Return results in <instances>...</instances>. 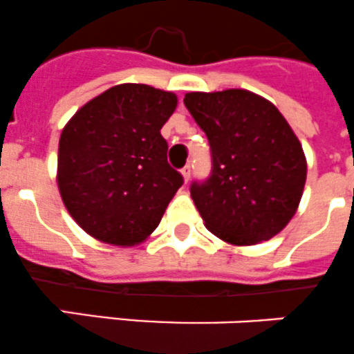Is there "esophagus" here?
<instances>
[{"label": "esophagus", "mask_w": 354, "mask_h": 354, "mask_svg": "<svg viewBox=\"0 0 354 354\" xmlns=\"http://www.w3.org/2000/svg\"><path fill=\"white\" fill-rule=\"evenodd\" d=\"M190 174H192V167H190V166H185L183 169H181V176H183L185 183H187V181H188V178H190Z\"/></svg>", "instance_id": "1"}]
</instances>
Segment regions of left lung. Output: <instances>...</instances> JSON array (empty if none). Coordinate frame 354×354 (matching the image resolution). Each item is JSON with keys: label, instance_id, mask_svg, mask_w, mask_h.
Segmentation results:
<instances>
[{"label": "left lung", "instance_id": "8db88e82", "mask_svg": "<svg viewBox=\"0 0 354 354\" xmlns=\"http://www.w3.org/2000/svg\"><path fill=\"white\" fill-rule=\"evenodd\" d=\"M211 145L212 174L192 198L205 228L230 245L279 235L299 207L306 156L279 109L247 90L185 95Z\"/></svg>", "mask_w": 354, "mask_h": 354}]
</instances>
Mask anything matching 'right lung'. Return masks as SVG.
I'll return each mask as SVG.
<instances>
[{"instance_id": "right-lung-1", "label": "right lung", "mask_w": 354, "mask_h": 354, "mask_svg": "<svg viewBox=\"0 0 354 354\" xmlns=\"http://www.w3.org/2000/svg\"><path fill=\"white\" fill-rule=\"evenodd\" d=\"M178 97L124 82L82 105L58 142L57 185L65 209L88 235L138 245L159 226L183 178L167 164L160 129Z\"/></svg>"}]
</instances>
